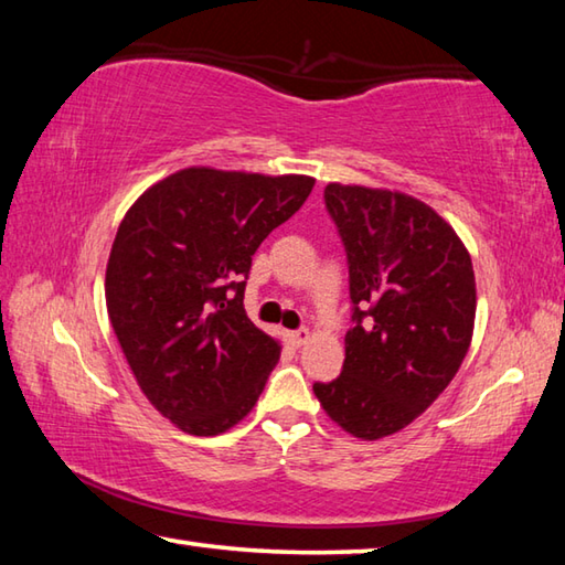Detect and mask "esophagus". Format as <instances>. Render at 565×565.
<instances>
[{"label":"esophagus","instance_id":"obj_1","mask_svg":"<svg viewBox=\"0 0 565 565\" xmlns=\"http://www.w3.org/2000/svg\"><path fill=\"white\" fill-rule=\"evenodd\" d=\"M311 339V331L309 329H296V331H291V341L296 343V347H303V343L306 341H309Z\"/></svg>","mask_w":565,"mask_h":565}]
</instances>
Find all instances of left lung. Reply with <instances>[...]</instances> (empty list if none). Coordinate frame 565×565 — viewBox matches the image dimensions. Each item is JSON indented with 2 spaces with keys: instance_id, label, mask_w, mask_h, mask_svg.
<instances>
[{
  "instance_id": "obj_1",
  "label": "left lung",
  "mask_w": 565,
  "mask_h": 565,
  "mask_svg": "<svg viewBox=\"0 0 565 565\" xmlns=\"http://www.w3.org/2000/svg\"><path fill=\"white\" fill-rule=\"evenodd\" d=\"M323 204L347 252L351 329L341 374L313 394L343 431L376 441L424 414L461 366L471 256L431 206L398 191L329 184Z\"/></svg>"
}]
</instances>
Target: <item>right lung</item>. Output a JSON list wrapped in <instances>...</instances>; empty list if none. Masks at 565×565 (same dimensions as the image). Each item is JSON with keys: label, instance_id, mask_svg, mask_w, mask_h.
I'll use <instances>...</instances> for the list:
<instances>
[{"label": "right lung", "instance_id": "obj_1", "mask_svg": "<svg viewBox=\"0 0 565 565\" xmlns=\"http://www.w3.org/2000/svg\"><path fill=\"white\" fill-rule=\"evenodd\" d=\"M311 177L181 169L137 199L111 244L107 309L159 414L194 436L238 424L281 347L244 311L252 256L311 194Z\"/></svg>", "mask_w": 565, "mask_h": 565}]
</instances>
